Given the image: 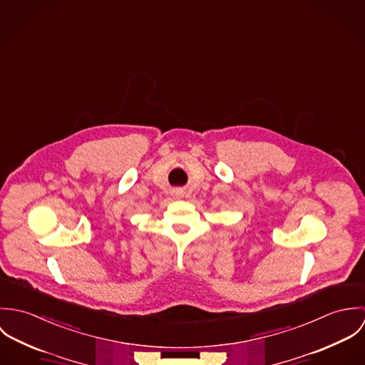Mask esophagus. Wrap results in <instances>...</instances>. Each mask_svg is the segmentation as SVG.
I'll use <instances>...</instances> for the list:
<instances>
[{
    "label": "esophagus",
    "mask_w": 365,
    "mask_h": 365,
    "mask_svg": "<svg viewBox=\"0 0 365 365\" xmlns=\"http://www.w3.org/2000/svg\"><path fill=\"white\" fill-rule=\"evenodd\" d=\"M173 195H174L175 198H180V197H182V191H181L180 188H177V190H173Z\"/></svg>",
    "instance_id": "34e87169"
}]
</instances>
